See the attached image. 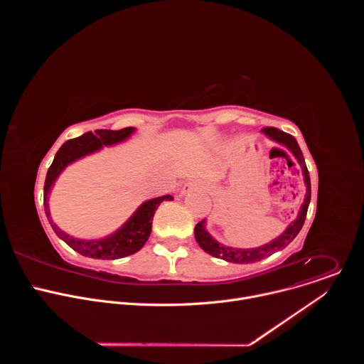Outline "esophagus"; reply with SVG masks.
Here are the masks:
<instances>
[{
  "mask_svg": "<svg viewBox=\"0 0 364 364\" xmlns=\"http://www.w3.org/2000/svg\"><path fill=\"white\" fill-rule=\"evenodd\" d=\"M190 187H191V183H187V184L183 187V193H187V191L190 190Z\"/></svg>",
  "mask_w": 364,
  "mask_h": 364,
  "instance_id": "obj_1",
  "label": "esophagus"
}]
</instances>
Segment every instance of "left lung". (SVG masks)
Instances as JSON below:
<instances>
[{
  "label": "left lung",
  "mask_w": 364,
  "mask_h": 364,
  "mask_svg": "<svg viewBox=\"0 0 364 364\" xmlns=\"http://www.w3.org/2000/svg\"><path fill=\"white\" fill-rule=\"evenodd\" d=\"M269 138L275 139L279 144H284L287 148L291 149V152L295 155V159L298 160L302 171H304V180H305V186H306V194L304 198V204L301 207V210L298 213V218L288 226V229L275 240H272L268 245H264L261 247L256 249H233V247H228L220 245L219 242H216L209 233L205 232L204 229V220H200L196 228H194V236L197 243L200 245V247L207 252L209 255L219 257V259H225L228 262H233V264H253L261 261V259H265L268 256H271L272 253H275L279 249L287 247L294 239L295 236L299 233V230L302 229V225L305 222L306 218V212H308V205H309V200H311V181H309V174H308V168L305 166V160L302 151L296 142V139L278 129V128H272V127H267L262 129Z\"/></svg>",
  "instance_id": "obj_1"
}]
</instances>
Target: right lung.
<instances>
[{"mask_svg": "<svg viewBox=\"0 0 364 364\" xmlns=\"http://www.w3.org/2000/svg\"><path fill=\"white\" fill-rule=\"evenodd\" d=\"M134 128H122L118 131L112 129H96L95 132H86L82 136L66 141L55 155V160L48 167L46 181H44V212L48 219V223L53 228L55 233L63 239L72 249L79 252L83 256L95 257V259H118L138 252L149 237L152 218L155 210L164 200H171V196H163L145 201L139 209L134 213V216L112 236H108L100 240H79L73 239L65 232H62L53 220L50 219V212L47 205V194L50 187L53 186L58 176L63 171V168L73 163L75 160L83 157L99 149L102 145H111L125 139Z\"/></svg>", "mask_w": 364, "mask_h": 364, "instance_id": "1", "label": "right lung"}]
</instances>
